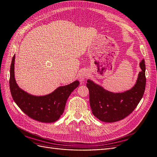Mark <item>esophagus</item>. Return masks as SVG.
I'll list each match as a JSON object with an SVG mask.
<instances>
[{
    "label": "esophagus",
    "mask_w": 157,
    "mask_h": 157,
    "mask_svg": "<svg viewBox=\"0 0 157 157\" xmlns=\"http://www.w3.org/2000/svg\"><path fill=\"white\" fill-rule=\"evenodd\" d=\"M88 72L86 71H82L81 72L80 74H79V79H80L81 81H84V79H86V78L88 77Z\"/></svg>",
    "instance_id": "1"
}]
</instances>
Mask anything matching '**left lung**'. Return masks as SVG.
Here are the masks:
<instances>
[{
    "instance_id": "left-lung-1",
    "label": "left lung",
    "mask_w": 157,
    "mask_h": 157,
    "mask_svg": "<svg viewBox=\"0 0 157 157\" xmlns=\"http://www.w3.org/2000/svg\"><path fill=\"white\" fill-rule=\"evenodd\" d=\"M140 71L136 85L123 93H113L88 80L90 105L96 118L104 122H115L125 118L134 111L144 95L146 87V65L143 59L140 63Z\"/></svg>"
}]
</instances>
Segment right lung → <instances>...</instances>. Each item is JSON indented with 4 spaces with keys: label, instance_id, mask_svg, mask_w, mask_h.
Instances as JSON below:
<instances>
[{
    "label": "right lung",
    "instance_id": "right-lung-1",
    "mask_svg": "<svg viewBox=\"0 0 157 157\" xmlns=\"http://www.w3.org/2000/svg\"><path fill=\"white\" fill-rule=\"evenodd\" d=\"M15 55L10 67L9 86L13 99L20 109L29 117L44 123L55 122L64 112L66 102L69 95L79 84L78 81L65 86H60L51 94L36 96L20 89L14 75Z\"/></svg>",
    "mask_w": 157,
    "mask_h": 157
}]
</instances>
